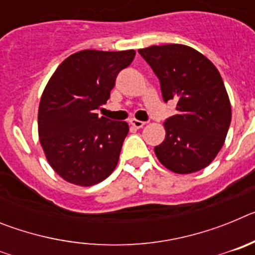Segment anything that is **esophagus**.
<instances>
[{
  "label": "esophagus",
  "instance_id": "esophagus-1",
  "mask_svg": "<svg viewBox=\"0 0 255 255\" xmlns=\"http://www.w3.org/2000/svg\"><path fill=\"white\" fill-rule=\"evenodd\" d=\"M130 125L136 128V129H140V128H143V126L145 125V123L140 120H136V119H131V120H130Z\"/></svg>",
  "mask_w": 255,
  "mask_h": 255
}]
</instances>
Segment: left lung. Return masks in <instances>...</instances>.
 <instances>
[{"label":"left lung","instance_id":"8db88e82","mask_svg":"<svg viewBox=\"0 0 255 255\" xmlns=\"http://www.w3.org/2000/svg\"><path fill=\"white\" fill-rule=\"evenodd\" d=\"M161 84L164 102L177 101L176 115L163 126L166 138L154 148L172 172L193 173L216 158L231 123V105L217 67L197 49L164 44L139 49Z\"/></svg>","mask_w":255,"mask_h":255}]
</instances>
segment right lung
<instances>
[{
  "label": "right lung",
  "mask_w": 255,
  "mask_h": 255,
  "mask_svg": "<svg viewBox=\"0 0 255 255\" xmlns=\"http://www.w3.org/2000/svg\"><path fill=\"white\" fill-rule=\"evenodd\" d=\"M134 57V49H84L62 61L47 83L38 110L39 141L51 167L67 182L96 185L117 166L129 125L100 117L96 110Z\"/></svg>",
  "instance_id": "add662e5"
}]
</instances>
